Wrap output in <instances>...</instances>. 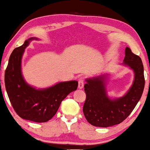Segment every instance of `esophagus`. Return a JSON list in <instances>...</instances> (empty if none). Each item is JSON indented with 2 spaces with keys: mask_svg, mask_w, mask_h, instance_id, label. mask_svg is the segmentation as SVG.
Segmentation results:
<instances>
[{
  "mask_svg": "<svg viewBox=\"0 0 150 150\" xmlns=\"http://www.w3.org/2000/svg\"><path fill=\"white\" fill-rule=\"evenodd\" d=\"M84 87V79L83 77H81L79 79V89H81Z\"/></svg>",
  "mask_w": 150,
  "mask_h": 150,
  "instance_id": "34e87169",
  "label": "esophagus"
}]
</instances>
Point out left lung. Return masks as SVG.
Here are the masks:
<instances>
[{
    "label": "left lung",
    "instance_id": "1",
    "mask_svg": "<svg viewBox=\"0 0 150 150\" xmlns=\"http://www.w3.org/2000/svg\"><path fill=\"white\" fill-rule=\"evenodd\" d=\"M123 65L134 71V77L132 86L122 97L112 99L108 96L106 88L107 74L85 80L86 100L83 113L87 122L94 126L106 128L120 124L128 117L141 99L145 87L141 59L126 47Z\"/></svg>",
    "mask_w": 150,
    "mask_h": 150
}]
</instances>
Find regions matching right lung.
Listing matches in <instances>:
<instances>
[{
  "label": "right lung",
  "mask_w": 150,
  "mask_h": 150,
  "mask_svg": "<svg viewBox=\"0 0 150 150\" xmlns=\"http://www.w3.org/2000/svg\"><path fill=\"white\" fill-rule=\"evenodd\" d=\"M30 38L10 55L5 73L6 91L11 105L18 115L24 120L43 123L51 120L58 110L61 102L69 93L76 90L78 81L60 82L44 89H36L26 83L22 74V59Z\"/></svg>",
  "instance_id": "1"
}]
</instances>
